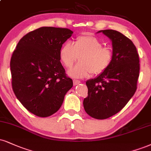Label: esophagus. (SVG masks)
Segmentation results:
<instances>
[{"instance_id": "34e87169", "label": "esophagus", "mask_w": 151, "mask_h": 151, "mask_svg": "<svg viewBox=\"0 0 151 151\" xmlns=\"http://www.w3.org/2000/svg\"><path fill=\"white\" fill-rule=\"evenodd\" d=\"M80 83H81V81H79V80H76V79H74V80H73L74 86H77V85L79 84Z\"/></svg>"}]
</instances>
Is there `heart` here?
Masks as SVG:
<instances>
[{
    "label": "heart",
    "mask_w": 151,
    "mask_h": 151,
    "mask_svg": "<svg viewBox=\"0 0 151 151\" xmlns=\"http://www.w3.org/2000/svg\"><path fill=\"white\" fill-rule=\"evenodd\" d=\"M59 54L61 63L67 68H72L78 58L79 59L80 62L68 72V75L73 78L86 77L92 73H103L111 65L114 57L111 47L103 46V43L99 39L88 34L77 36L73 44L65 43Z\"/></svg>",
    "instance_id": "b5f03b06"
}]
</instances>
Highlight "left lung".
<instances>
[{
	"instance_id": "1",
	"label": "left lung",
	"mask_w": 151,
	"mask_h": 151,
	"mask_svg": "<svg viewBox=\"0 0 151 151\" xmlns=\"http://www.w3.org/2000/svg\"><path fill=\"white\" fill-rule=\"evenodd\" d=\"M100 32L111 40L113 60L104 72L86 81L88 96L83 104L88 115L104 119L120 111L135 93L140 64L137 48L129 38L112 29Z\"/></svg>"
}]
</instances>
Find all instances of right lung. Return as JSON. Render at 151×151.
Instances as JSON below:
<instances>
[{
  "label": "right lung",
  "mask_w": 151,
  "mask_h": 151,
  "mask_svg": "<svg viewBox=\"0 0 151 151\" xmlns=\"http://www.w3.org/2000/svg\"><path fill=\"white\" fill-rule=\"evenodd\" d=\"M72 34L66 28L40 27L24 36L12 53V89L23 106L38 117L55 113L73 86L59 54Z\"/></svg>",
  "instance_id": "right-lung-1"
}]
</instances>
